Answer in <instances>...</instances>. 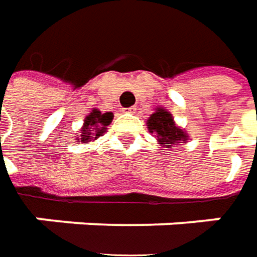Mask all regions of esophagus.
Returning a JSON list of instances; mask_svg holds the SVG:
<instances>
[{
  "label": "esophagus",
  "mask_w": 257,
  "mask_h": 257,
  "mask_svg": "<svg viewBox=\"0 0 257 257\" xmlns=\"http://www.w3.org/2000/svg\"><path fill=\"white\" fill-rule=\"evenodd\" d=\"M124 113H136V107H128V108H123Z\"/></svg>",
  "instance_id": "obj_1"
}]
</instances>
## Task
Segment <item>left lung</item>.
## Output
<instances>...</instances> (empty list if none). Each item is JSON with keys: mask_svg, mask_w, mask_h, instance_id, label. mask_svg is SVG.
<instances>
[{"mask_svg": "<svg viewBox=\"0 0 257 257\" xmlns=\"http://www.w3.org/2000/svg\"><path fill=\"white\" fill-rule=\"evenodd\" d=\"M147 127L150 133L157 134L158 144L164 149H173L178 143H187L188 133L175 124L173 114L165 108L158 107L147 120Z\"/></svg>", "mask_w": 257, "mask_h": 257, "instance_id": "left-lung-1", "label": "left lung"}]
</instances>
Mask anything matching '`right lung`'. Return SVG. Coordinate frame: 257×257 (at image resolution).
Wrapping results in <instances>:
<instances>
[{
  "label": "right lung",
  "mask_w": 257,
  "mask_h": 257,
  "mask_svg": "<svg viewBox=\"0 0 257 257\" xmlns=\"http://www.w3.org/2000/svg\"><path fill=\"white\" fill-rule=\"evenodd\" d=\"M113 120V113H101L97 108H93L92 111L84 118L83 127L80 128V133L76 134V143H90L103 136L107 125Z\"/></svg>",
  "instance_id": "right-lung-1"
}]
</instances>
